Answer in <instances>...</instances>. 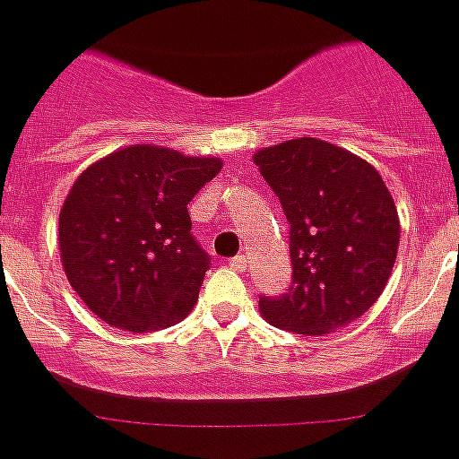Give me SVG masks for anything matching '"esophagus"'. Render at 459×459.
<instances>
[{
	"mask_svg": "<svg viewBox=\"0 0 459 459\" xmlns=\"http://www.w3.org/2000/svg\"><path fill=\"white\" fill-rule=\"evenodd\" d=\"M247 255H238V256H233V259H230V266L236 268V271H245V268H247Z\"/></svg>",
	"mask_w": 459,
	"mask_h": 459,
	"instance_id": "esophagus-1",
	"label": "esophagus"
}]
</instances>
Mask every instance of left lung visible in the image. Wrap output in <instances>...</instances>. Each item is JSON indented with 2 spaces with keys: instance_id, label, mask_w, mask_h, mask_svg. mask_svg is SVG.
Wrapping results in <instances>:
<instances>
[{
  "instance_id": "1",
  "label": "left lung",
  "mask_w": 459,
  "mask_h": 459,
  "mask_svg": "<svg viewBox=\"0 0 459 459\" xmlns=\"http://www.w3.org/2000/svg\"><path fill=\"white\" fill-rule=\"evenodd\" d=\"M290 223L292 282L259 297L271 325L327 334L349 325L385 292L396 262V204L375 167L320 139H292L255 155Z\"/></svg>"
}]
</instances>
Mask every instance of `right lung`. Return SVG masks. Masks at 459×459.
Listing matches in <instances>:
<instances>
[{
  "label": "right lung",
  "mask_w": 459,
  "mask_h": 459,
  "mask_svg": "<svg viewBox=\"0 0 459 459\" xmlns=\"http://www.w3.org/2000/svg\"><path fill=\"white\" fill-rule=\"evenodd\" d=\"M219 169L217 158L129 145L74 181L58 219L61 262L108 325L151 333L191 314L212 259L193 238L188 203Z\"/></svg>",
  "instance_id": "obj_1"
}]
</instances>
